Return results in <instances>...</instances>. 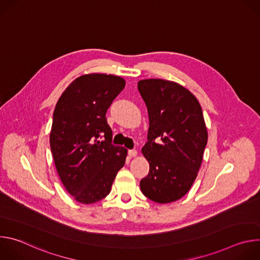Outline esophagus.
<instances>
[{
    "label": "esophagus",
    "mask_w": 260,
    "mask_h": 260,
    "mask_svg": "<svg viewBox=\"0 0 260 260\" xmlns=\"http://www.w3.org/2000/svg\"><path fill=\"white\" fill-rule=\"evenodd\" d=\"M138 155V151L137 150H129L128 151V156L129 157H136Z\"/></svg>",
    "instance_id": "obj_1"
}]
</instances>
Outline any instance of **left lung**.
<instances>
[{
	"label": "left lung",
	"mask_w": 260,
	"mask_h": 260,
	"mask_svg": "<svg viewBox=\"0 0 260 260\" xmlns=\"http://www.w3.org/2000/svg\"><path fill=\"white\" fill-rule=\"evenodd\" d=\"M148 117V142L142 153L149 174L141 180L143 194L158 204L188 192L202 166L208 131L198 99L184 86L164 79L138 82Z\"/></svg>",
	"instance_id": "obj_1"
}]
</instances>
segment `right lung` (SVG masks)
Returning <instances> with one entry per match:
<instances>
[{"mask_svg": "<svg viewBox=\"0 0 260 260\" xmlns=\"http://www.w3.org/2000/svg\"><path fill=\"white\" fill-rule=\"evenodd\" d=\"M125 80L107 74H85L74 80L56 103L50 148L66 190L85 205L106 198L127 150L111 144L106 112ZM104 139L101 141L99 138Z\"/></svg>", "mask_w": 260, "mask_h": 260, "instance_id": "add662e5", "label": "right lung"}]
</instances>
